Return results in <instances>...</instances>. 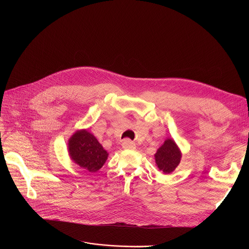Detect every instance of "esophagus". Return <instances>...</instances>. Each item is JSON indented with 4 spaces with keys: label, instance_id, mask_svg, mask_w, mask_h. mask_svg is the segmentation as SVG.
<instances>
[{
    "label": "esophagus",
    "instance_id": "esophagus-1",
    "mask_svg": "<svg viewBox=\"0 0 249 249\" xmlns=\"http://www.w3.org/2000/svg\"><path fill=\"white\" fill-rule=\"evenodd\" d=\"M122 148L125 150H135L136 149V145L133 142L129 141V140H124L122 142Z\"/></svg>",
    "mask_w": 249,
    "mask_h": 249
}]
</instances>
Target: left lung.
<instances>
[{
	"label": "left lung",
	"instance_id": "left-lung-1",
	"mask_svg": "<svg viewBox=\"0 0 249 249\" xmlns=\"http://www.w3.org/2000/svg\"><path fill=\"white\" fill-rule=\"evenodd\" d=\"M182 158V153L171 138L165 139L163 144L158 149L155 154L156 164L163 173H171L178 166Z\"/></svg>",
	"mask_w": 249,
	"mask_h": 249
}]
</instances>
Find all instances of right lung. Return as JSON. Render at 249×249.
Wrapping results in <instances>:
<instances>
[{
	"instance_id": "1",
	"label": "right lung",
	"mask_w": 249,
	"mask_h": 249,
	"mask_svg": "<svg viewBox=\"0 0 249 249\" xmlns=\"http://www.w3.org/2000/svg\"><path fill=\"white\" fill-rule=\"evenodd\" d=\"M68 153L71 160L89 172L99 170L108 158L107 151L87 129L77 130L70 137Z\"/></svg>"
}]
</instances>
